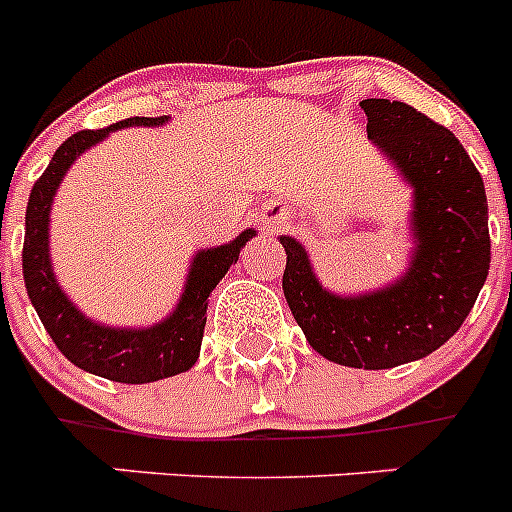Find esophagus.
<instances>
[{
	"mask_svg": "<svg viewBox=\"0 0 512 512\" xmlns=\"http://www.w3.org/2000/svg\"><path fill=\"white\" fill-rule=\"evenodd\" d=\"M264 223H279V215H274V212H264Z\"/></svg>",
	"mask_w": 512,
	"mask_h": 512,
	"instance_id": "esophagus-1",
	"label": "esophagus"
}]
</instances>
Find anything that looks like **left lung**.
<instances>
[{
  "label": "left lung",
  "instance_id": "1",
  "mask_svg": "<svg viewBox=\"0 0 512 512\" xmlns=\"http://www.w3.org/2000/svg\"><path fill=\"white\" fill-rule=\"evenodd\" d=\"M366 135L413 189L410 261L390 284L338 295L323 287L292 235L282 287L307 343L351 369L418 361L454 336L490 271L487 194L456 135L405 102L364 99Z\"/></svg>",
  "mask_w": 512,
  "mask_h": 512
}]
</instances>
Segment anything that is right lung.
<instances>
[{
    "mask_svg": "<svg viewBox=\"0 0 512 512\" xmlns=\"http://www.w3.org/2000/svg\"><path fill=\"white\" fill-rule=\"evenodd\" d=\"M169 117H128L104 130H81L63 140L51 164L35 182L25 212V246H22V277L27 297L38 312L40 323L71 364L97 377L122 384H148L192 369L200 359L207 323V297L217 282L238 261L241 248L256 230L246 228L223 246L194 253L182 295L174 310L146 328H115L92 320L71 302L58 284L51 261V207L63 176L76 158L87 153L115 130L158 128Z\"/></svg>",
    "mask_w": 512,
    "mask_h": 512,
    "instance_id": "obj_1",
    "label": "right lung"
}]
</instances>
